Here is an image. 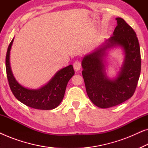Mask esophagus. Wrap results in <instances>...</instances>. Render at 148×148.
I'll return each mask as SVG.
<instances>
[{"instance_id": "34e87169", "label": "esophagus", "mask_w": 148, "mask_h": 148, "mask_svg": "<svg viewBox=\"0 0 148 148\" xmlns=\"http://www.w3.org/2000/svg\"><path fill=\"white\" fill-rule=\"evenodd\" d=\"M82 67V63L79 60H76L73 62V68L75 71H79Z\"/></svg>"}]
</instances>
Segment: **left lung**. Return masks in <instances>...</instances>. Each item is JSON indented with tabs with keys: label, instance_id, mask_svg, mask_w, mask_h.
I'll list each match as a JSON object with an SVG mask.
<instances>
[{
	"label": "left lung",
	"instance_id": "8db88e82",
	"mask_svg": "<svg viewBox=\"0 0 148 148\" xmlns=\"http://www.w3.org/2000/svg\"><path fill=\"white\" fill-rule=\"evenodd\" d=\"M116 19L113 36L104 46L85 56L82 62L87 94L93 104L101 108L116 106L131 98L141 73L140 47L136 34L122 18ZM116 46L124 50L125 61L117 77L110 80L105 73L103 56L107 49Z\"/></svg>",
	"mask_w": 148,
	"mask_h": 148
}]
</instances>
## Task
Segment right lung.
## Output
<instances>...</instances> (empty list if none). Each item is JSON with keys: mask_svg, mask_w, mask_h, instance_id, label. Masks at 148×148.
I'll list each match as a JSON object with an SVG mask.
<instances>
[{"mask_svg": "<svg viewBox=\"0 0 148 148\" xmlns=\"http://www.w3.org/2000/svg\"><path fill=\"white\" fill-rule=\"evenodd\" d=\"M13 40L14 38L8 47L6 55V71L12 93L18 100L31 108L46 110L56 108L63 99L69 81L75 74L73 65L70 64L58 71L50 82L41 88H26L16 81L10 66V50Z\"/></svg>", "mask_w": 148, "mask_h": 148, "instance_id": "add662e5", "label": "right lung"}]
</instances>
